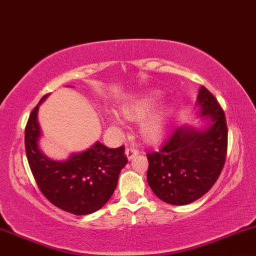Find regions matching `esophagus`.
<instances>
[{
    "instance_id": "esophagus-1",
    "label": "esophagus",
    "mask_w": 256,
    "mask_h": 256,
    "mask_svg": "<svg viewBox=\"0 0 256 256\" xmlns=\"http://www.w3.org/2000/svg\"><path fill=\"white\" fill-rule=\"evenodd\" d=\"M138 154H139V150H137L136 148H128L125 150V154H126V157L128 158V160H132V158L137 156Z\"/></svg>"
}]
</instances>
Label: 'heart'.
I'll return each instance as SVG.
<instances>
[{
  "label": "heart",
  "instance_id": "b5f03b06",
  "mask_svg": "<svg viewBox=\"0 0 256 256\" xmlns=\"http://www.w3.org/2000/svg\"><path fill=\"white\" fill-rule=\"evenodd\" d=\"M158 93H146V94L139 96L138 99L128 102L120 108L122 114L130 120H140L145 116L148 114L154 106H156ZM168 125V112L166 110H158L151 113L142 124L140 132L145 140L148 143H154L163 137Z\"/></svg>",
  "mask_w": 256,
  "mask_h": 256
}]
</instances>
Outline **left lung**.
Masks as SVG:
<instances>
[{
    "instance_id": "1",
    "label": "left lung",
    "mask_w": 256,
    "mask_h": 256,
    "mask_svg": "<svg viewBox=\"0 0 256 256\" xmlns=\"http://www.w3.org/2000/svg\"><path fill=\"white\" fill-rule=\"evenodd\" d=\"M197 104L212 118L204 131L180 128L158 151L148 152V183L158 198L174 206L198 200L212 189L224 166L228 128L224 112L210 90L200 88Z\"/></svg>"
}]
</instances>
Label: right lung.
<instances>
[{
    "label": "right lung",
    "mask_w": 256,
    "mask_h": 256,
    "mask_svg": "<svg viewBox=\"0 0 256 256\" xmlns=\"http://www.w3.org/2000/svg\"><path fill=\"white\" fill-rule=\"evenodd\" d=\"M38 105L29 114L24 130L26 154L35 182L44 196L61 210L74 215L92 214L102 208L114 192L119 174L128 163L124 145L110 148L96 143L64 162L50 160L38 145L41 134Z\"/></svg>",
    "instance_id": "obj_1"
}]
</instances>
